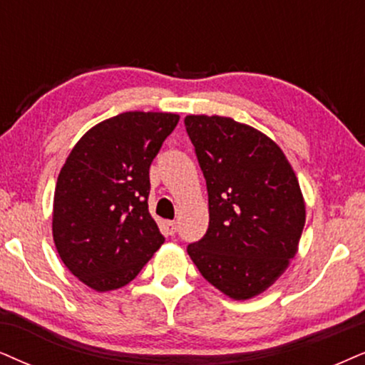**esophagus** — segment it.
I'll return each mask as SVG.
<instances>
[{
    "label": "esophagus",
    "mask_w": 365,
    "mask_h": 365,
    "mask_svg": "<svg viewBox=\"0 0 365 365\" xmlns=\"http://www.w3.org/2000/svg\"><path fill=\"white\" fill-rule=\"evenodd\" d=\"M161 230H163L167 236H173V234L177 232V222H175V220H163V224H161Z\"/></svg>",
    "instance_id": "1"
}]
</instances>
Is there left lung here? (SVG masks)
Returning <instances> with one entry per match:
<instances>
[{
  "mask_svg": "<svg viewBox=\"0 0 365 365\" xmlns=\"http://www.w3.org/2000/svg\"><path fill=\"white\" fill-rule=\"evenodd\" d=\"M185 128L209 193V229L188 256L229 298H255L298 251L307 212L297 175L271 138L232 118L190 114Z\"/></svg>",
  "mask_w": 365,
  "mask_h": 365,
  "instance_id": "left-lung-1",
  "label": "left lung"
}]
</instances>
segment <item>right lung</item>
Returning a JSON list of instances; mask_svg holds the SVG:
<instances>
[{
  "label": "right lung",
  "mask_w": 365,
  "mask_h": 365,
  "mask_svg": "<svg viewBox=\"0 0 365 365\" xmlns=\"http://www.w3.org/2000/svg\"><path fill=\"white\" fill-rule=\"evenodd\" d=\"M178 119L143 110L106 119L77 141L60 170L55 247L96 292L126 286L165 242L148 210L150 165Z\"/></svg>",
  "instance_id": "obj_1"
}]
</instances>
